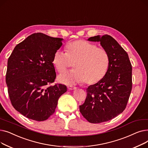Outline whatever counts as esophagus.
I'll use <instances>...</instances> for the list:
<instances>
[{"instance_id": "obj_1", "label": "esophagus", "mask_w": 148, "mask_h": 148, "mask_svg": "<svg viewBox=\"0 0 148 148\" xmlns=\"http://www.w3.org/2000/svg\"><path fill=\"white\" fill-rule=\"evenodd\" d=\"M68 89L69 90H74V89H76L77 88H76V87L72 86H68Z\"/></svg>"}]
</instances>
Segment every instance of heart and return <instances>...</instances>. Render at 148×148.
<instances>
[{
	"instance_id": "heart-1",
	"label": "heart",
	"mask_w": 148,
	"mask_h": 148,
	"mask_svg": "<svg viewBox=\"0 0 148 148\" xmlns=\"http://www.w3.org/2000/svg\"><path fill=\"white\" fill-rule=\"evenodd\" d=\"M66 52L58 50L54 53L52 63L60 73L65 72L74 63L75 69L59 77L65 84H75L85 81L95 84L107 73L110 64L107 51L85 40H78L66 45Z\"/></svg>"
}]
</instances>
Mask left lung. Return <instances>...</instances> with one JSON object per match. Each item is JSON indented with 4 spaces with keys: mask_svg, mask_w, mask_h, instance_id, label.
<instances>
[{
    "mask_svg": "<svg viewBox=\"0 0 148 148\" xmlns=\"http://www.w3.org/2000/svg\"><path fill=\"white\" fill-rule=\"evenodd\" d=\"M89 41L100 42L110 57L103 78L87 88V97L80 112L88 122L99 123L112 119L127 106L132 89V66L127 53L110 35L95 36Z\"/></svg>",
    "mask_w": 148,
    "mask_h": 148,
    "instance_id": "left-lung-1",
    "label": "left lung"
}]
</instances>
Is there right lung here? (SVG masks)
<instances>
[{"label": "right lung", "instance_id": "obj_1", "mask_svg": "<svg viewBox=\"0 0 148 148\" xmlns=\"http://www.w3.org/2000/svg\"><path fill=\"white\" fill-rule=\"evenodd\" d=\"M62 41L42 33L32 34L15 46L8 60L6 83L11 104L30 119H47L67 90L64 84L47 86L56 78L52 60Z\"/></svg>", "mask_w": 148, "mask_h": 148}]
</instances>
